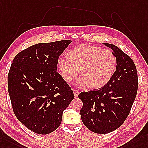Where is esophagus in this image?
Instances as JSON below:
<instances>
[{
  "instance_id": "1",
  "label": "esophagus",
  "mask_w": 148,
  "mask_h": 148,
  "mask_svg": "<svg viewBox=\"0 0 148 148\" xmlns=\"http://www.w3.org/2000/svg\"><path fill=\"white\" fill-rule=\"evenodd\" d=\"M73 93H74L75 97H77L79 94V91L77 90H73Z\"/></svg>"
}]
</instances>
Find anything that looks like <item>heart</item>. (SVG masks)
Returning <instances> with one entry per match:
<instances>
[{"label": "heart", "instance_id": "b5f03b06", "mask_svg": "<svg viewBox=\"0 0 148 148\" xmlns=\"http://www.w3.org/2000/svg\"><path fill=\"white\" fill-rule=\"evenodd\" d=\"M68 58H60L56 66L62 77L71 82L79 74L75 83L78 86L88 85L97 89L105 86L112 77L116 60L109 49L86 44L78 45L68 54Z\"/></svg>", "mask_w": 148, "mask_h": 148}]
</instances>
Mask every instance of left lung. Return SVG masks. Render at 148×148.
Here are the masks:
<instances>
[{
	"mask_svg": "<svg viewBox=\"0 0 148 148\" xmlns=\"http://www.w3.org/2000/svg\"><path fill=\"white\" fill-rule=\"evenodd\" d=\"M103 45L112 50L116 69L110 81L101 88L82 92L80 115L83 123L91 131L107 134L124 123L134 102L138 87V73L130 56L117 46Z\"/></svg>",
	"mask_w": 148,
	"mask_h": 148,
	"instance_id": "1",
	"label": "left lung"
}]
</instances>
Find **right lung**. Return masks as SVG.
I'll use <instances>...</instances> for the list:
<instances>
[{
    "instance_id": "right-lung-1",
    "label": "right lung",
    "mask_w": 148,
    "mask_h": 148,
    "mask_svg": "<svg viewBox=\"0 0 148 148\" xmlns=\"http://www.w3.org/2000/svg\"><path fill=\"white\" fill-rule=\"evenodd\" d=\"M72 41L32 45L15 56L8 75V91L17 119L31 131L48 134L62 121L74 99L73 90L56 71L59 56Z\"/></svg>"
}]
</instances>
